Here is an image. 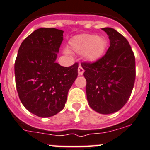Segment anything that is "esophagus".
Listing matches in <instances>:
<instances>
[{"mask_svg": "<svg viewBox=\"0 0 150 150\" xmlns=\"http://www.w3.org/2000/svg\"><path fill=\"white\" fill-rule=\"evenodd\" d=\"M84 71H85V70H84V69L82 68V66L80 65L79 66V68H78V73H79V75H82L83 73H84Z\"/></svg>", "mask_w": 150, "mask_h": 150, "instance_id": "34e87169", "label": "esophagus"}]
</instances>
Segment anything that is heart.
<instances>
[{
    "mask_svg": "<svg viewBox=\"0 0 150 150\" xmlns=\"http://www.w3.org/2000/svg\"><path fill=\"white\" fill-rule=\"evenodd\" d=\"M69 46L76 53L84 54L88 62H94L104 56L108 47V40L104 36L81 34L71 39Z\"/></svg>",
    "mask_w": 150,
    "mask_h": 150,
    "instance_id": "obj_1",
    "label": "heart"
}]
</instances>
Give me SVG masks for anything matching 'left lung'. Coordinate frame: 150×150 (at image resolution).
Instances as JSON below:
<instances>
[{
    "mask_svg": "<svg viewBox=\"0 0 150 150\" xmlns=\"http://www.w3.org/2000/svg\"><path fill=\"white\" fill-rule=\"evenodd\" d=\"M110 40V47L94 63H81L86 79L87 100L99 114H110L127 102L136 77L135 57L129 42L117 30L102 28Z\"/></svg>",
    "mask_w": 150,
    "mask_h": 150,
    "instance_id": "obj_1",
    "label": "left lung"
}]
</instances>
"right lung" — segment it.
I'll list each match as a JSON object with an SVG mask.
<instances>
[{
    "mask_svg": "<svg viewBox=\"0 0 150 150\" xmlns=\"http://www.w3.org/2000/svg\"><path fill=\"white\" fill-rule=\"evenodd\" d=\"M63 33L56 28L37 29L23 41L15 61L20 100L40 117H50L63 109L78 76L79 64L64 67L56 62Z\"/></svg>",
    "mask_w": 150,
    "mask_h": 150,
    "instance_id": "right-lung-1",
    "label": "right lung"
}]
</instances>
